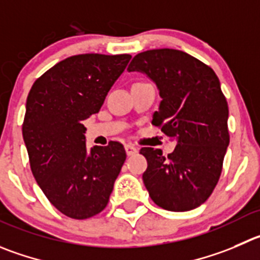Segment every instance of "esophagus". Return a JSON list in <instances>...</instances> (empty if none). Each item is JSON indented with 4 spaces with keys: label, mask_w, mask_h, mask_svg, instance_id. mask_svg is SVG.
Instances as JSON below:
<instances>
[{
    "label": "esophagus",
    "mask_w": 260,
    "mask_h": 260,
    "mask_svg": "<svg viewBox=\"0 0 260 260\" xmlns=\"http://www.w3.org/2000/svg\"><path fill=\"white\" fill-rule=\"evenodd\" d=\"M125 150H126V154L127 155H134L135 153H138V148L133 144H126Z\"/></svg>",
    "instance_id": "obj_1"
}]
</instances>
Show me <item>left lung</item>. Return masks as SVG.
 Instances as JSON below:
<instances>
[{"mask_svg": "<svg viewBox=\"0 0 260 260\" xmlns=\"http://www.w3.org/2000/svg\"><path fill=\"white\" fill-rule=\"evenodd\" d=\"M153 81L162 98L152 123L176 148H142L148 160L143 181L160 208L186 212L202 206L218 182L230 143L229 106L216 73L179 49H152L137 54L127 68Z\"/></svg>", "mask_w": 260, "mask_h": 260, "instance_id": "8db88e82", "label": "left lung"}]
</instances>
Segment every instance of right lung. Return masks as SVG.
<instances>
[{
    "mask_svg": "<svg viewBox=\"0 0 260 260\" xmlns=\"http://www.w3.org/2000/svg\"><path fill=\"white\" fill-rule=\"evenodd\" d=\"M130 58L71 56L37 79L26 98L23 138L31 172L49 202L70 218L106 208L126 159L117 142L88 149L83 122L100 112Z\"/></svg>",
    "mask_w": 260,
    "mask_h": 260,
    "instance_id": "add662e5",
    "label": "right lung"
}]
</instances>
